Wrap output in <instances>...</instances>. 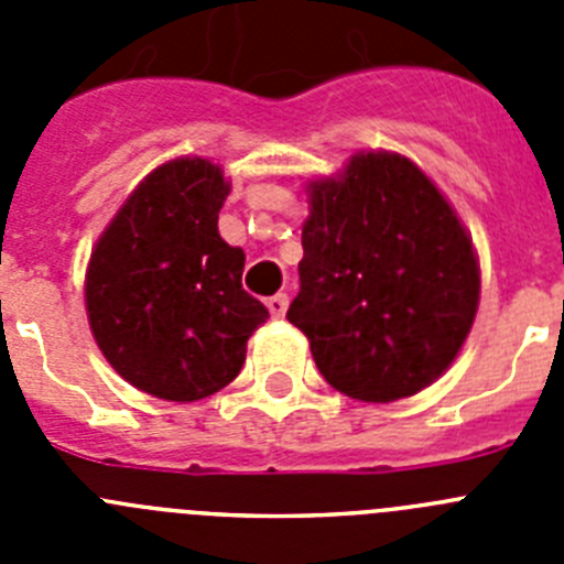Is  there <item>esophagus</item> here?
<instances>
[{
  "instance_id": "34e87169",
  "label": "esophagus",
  "mask_w": 564,
  "mask_h": 564,
  "mask_svg": "<svg viewBox=\"0 0 564 564\" xmlns=\"http://www.w3.org/2000/svg\"><path fill=\"white\" fill-rule=\"evenodd\" d=\"M268 311H271L273 318H282L288 313V293H276V296H271L265 302Z\"/></svg>"
}]
</instances>
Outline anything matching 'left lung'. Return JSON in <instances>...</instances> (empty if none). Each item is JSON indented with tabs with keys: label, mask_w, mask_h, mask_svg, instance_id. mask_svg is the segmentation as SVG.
<instances>
[{
	"label": "left lung",
	"mask_w": 564,
	"mask_h": 564,
	"mask_svg": "<svg viewBox=\"0 0 564 564\" xmlns=\"http://www.w3.org/2000/svg\"><path fill=\"white\" fill-rule=\"evenodd\" d=\"M288 322L333 390L390 403L449 370L475 325L480 265L441 188L403 154L356 152L307 183Z\"/></svg>",
	"instance_id": "obj_1"
}]
</instances>
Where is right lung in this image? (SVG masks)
<instances>
[{
  "mask_svg": "<svg viewBox=\"0 0 564 564\" xmlns=\"http://www.w3.org/2000/svg\"><path fill=\"white\" fill-rule=\"evenodd\" d=\"M231 183L174 158L127 197L87 265L89 330L112 370L163 401H200L242 370L268 307L242 291L246 253L217 231Z\"/></svg>",
  "mask_w": 564,
  "mask_h": 564,
  "instance_id": "right-lung-1",
  "label": "right lung"
}]
</instances>
